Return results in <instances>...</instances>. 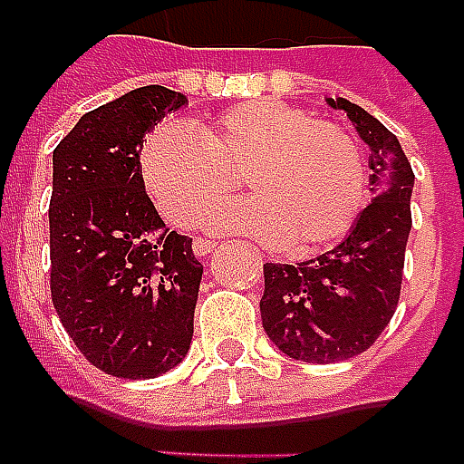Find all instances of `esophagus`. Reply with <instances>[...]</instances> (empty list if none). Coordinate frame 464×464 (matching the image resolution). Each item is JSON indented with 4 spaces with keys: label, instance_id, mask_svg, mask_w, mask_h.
<instances>
[{
    "label": "esophagus",
    "instance_id": "obj_1",
    "mask_svg": "<svg viewBox=\"0 0 464 464\" xmlns=\"http://www.w3.org/2000/svg\"><path fill=\"white\" fill-rule=\"evenodd\" d=\"M212 249H215V242H212V239H205V237H195V242H193L195 256H208Z\"/></svg>",
    "mask_w": 464,
    "mask_h": 464
}]
</instances>
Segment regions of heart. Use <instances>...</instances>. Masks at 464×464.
<instances>
[{
	"instance_id": "1",
	"label": "heart",
	"mask_w": 464,
	"mask_h": 464,
	"mask_svg": "<svg viewBox=\"0 0 464 464\" xmlns=\"http://www.w3.org/2000/svg\"><path fill=\"white\" fill-rule=\"evenodd\" d=\"M245 176L252 198L212 215L215 229L284 242L303 254L347 235L367 203L360 144L333 121L261 97L208 124H163L144 141L141 179L163 218L195 227Z\"/></svg>"
}]
</instances>
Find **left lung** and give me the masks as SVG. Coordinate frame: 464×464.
I'll use <instances>...</instances> for the list:
<instances>
[{"label": "left lung", "mask_w": 464, "mask_h": 464, "mask_svg": "<svg viewBox=\"0 0 464 464\" xmlns=\"http://www.w3.org/2000/svg\"><path fill=\"white\" fill-rule=\"evenodd\" d=\"M369 146L372 203L343 242L301 264H264L261 325L278 350L330 364L362 354L389 325L401 295L413 170L399 139L360 104L327 97Z\"/></svg>", "instance_id": "8db88e82"}]
</instances>
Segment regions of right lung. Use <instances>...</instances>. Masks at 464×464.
I'll return each instance as SVG.
<instances>
[{"label": "right lung", "instance_id": "add662e5", "mask_svg": "<svg viewBox=\"0 0 464 464\" xmlns=\"http://www.w3.org/2000/svg\"><path fill=\"white\" fill-rule=\"evenodd\" d=\"M186 102L139 87L82 114L53 149L51 298L82 357L112 377H159L193 340L203 264L163 225L139 161L146 134Z\"/></svg>", "mask_w": 464, "mask_h": 464}]
</instances>
